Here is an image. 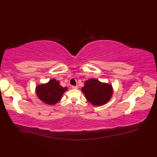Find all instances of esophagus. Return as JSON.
Returning <instances> with one entry per match:
<instances>
[{
	"label": "esophagus",
	"instance_id": "34e87169",
	"mask_svg": "<svg viewBox=\"0 0 157 157\" xmlns=\"http://www.w3.org/2000/svg\"><path fill=\"white\" fill-rule=\"evenodd\" d=\"M71 88H72L73 89H77L78 86H71Z\"/></svg>",
	"mask_w": 157,
	"mask_h": 157
}]
</instances>
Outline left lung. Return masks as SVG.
<instances>
[{"label": "left lung", "mask_w": 157, "mask_h": 157, "mask_svg": "<svg viewBox=\"0 0 157 157\" xmlns=\"http://www.w3.org/2000/svg\"><path fill=\"white\" fill-rule=\"evenodd\" d=\"M82 92L87 100L94 105H102L106 103L113 92L111 85L101 83L96 79H90L85 82Z\"/></svg>", "instance_id": "1"}]
</instances>
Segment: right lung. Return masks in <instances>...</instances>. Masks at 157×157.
<instances>
[{
  "label": "right lung",
  "mask_w": 157,
  "mask_h": 157,
  "mask_svg": "<svg viewBox=\"0 0 157 157\" xmlns=\"http://www.w3.org/2000/svg\"><path fill=\"white\" fill-rule=\"evenodd\" d=\"M67 90L59 85V82L52 79L44 84H40L36 88L37 96L40 100L48 105H54L61 99L63 94Z\"/></svg>",
  "instance_id": "add662e5"
}]
</instances>
